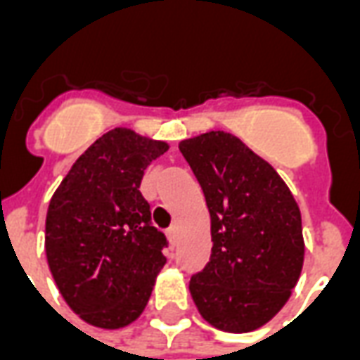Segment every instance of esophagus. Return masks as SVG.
I'll list each match as a JSON object with an SVG mask.
<instances>
[{"label": "esophagus", "instance_id": "obj_1", "mask_svg": "<svg viewBox=\"0 0 360 360\" xmlns=\"http://www.w3.org/2000/svg\"><path fill=\"white\" fill-rule=\"evenodd\" d=\"M165 235H167V239H169V243H172V245H175V243H177V237H179V227H177V226L167 227V231H165Z\"/></svg>", "mask_w": 360, "mask_h": 360}]
</instances>
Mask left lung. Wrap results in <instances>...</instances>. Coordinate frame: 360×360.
<instances>
[{"label":"left lung","mask_w":360,"mask_h":360,"mask_svg":"<svg viewBox=\"0 0 360 360\" xmlns=\"http://www.w3.org/2000/svg\"><path fill=\"white\" fill-rule=\"evenodd\" d=\"M210 212L212 255L188 281L200 316L229 333L252 332L283 309L304 260L301 210L266 160L235 134L179 142Z\"/></svg>","instance_id":"1"}]
</instances>
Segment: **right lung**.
<instances>
[{"label":"right lung","instance_id":"obj_1","mask_svg":"<svg viewBox=\"0 0 360 360\" xmlns=\"http://www.w3.org/2000/svg\"><path fill=\"white\" fill-rule=\"evenodd\" d=\"M169 148L115 127L84 150L53 193L46 216V258L75 314L103 330L141 316L167 241L141 195L144 169Z\"/></svg>","mask_w":360,"mask_h":360}]
</instances>
